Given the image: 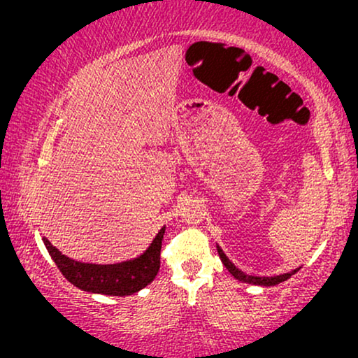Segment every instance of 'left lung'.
<instances>
[{
    "instance_id": "left-lung-1",
    "label": "left lung",
    "mask_w": 358,
    "mask_h": 358,
    "mask_svg": "<svg viewBox=\"0 0 358 358\" xmlns=\"http://www.w3.org/2000/svg\"><path fill=\"white\" fill-rule=\"evenodd\" d=\"M217 251H218V256H220V259H222V262H223V266L228 268L229 271V273H231V275L236 278V280H239V282H244V283H252V285H261V287H273V285H278V283H282V282H285V280H288V278H290L293 273H296L298 271H300V267L298 268H295V271H292V272H287V273H280V275H273V277H259V275H248L246 272H243L241 268H238L236 266H234V264L229 261L228 259V256L227 254L223 252V249L218 246L217 244Z\"/></svg>"
}]
</instances>
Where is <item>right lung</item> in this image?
I'll return each instance as SVG.
<instances>
[{"instance_id": "1", "label": "right lung", "mask_w": 358, "mask_h": 358, "mask_svg": "<svg viewBox=\"0 0 358 358\" xmlns=\"http://www.w3.org/2000/svg\"><path fill=\"white\" fill-rule=\"evenodd\" d=\"M164 229L166 227L159 229L150 246L140 256L115 264L75 261L58 251L47 238H43L42 241L66 280L80 290L109 296H129L155 280L159 271L161 241H163Z\"/></svg>"}]
</instances>
